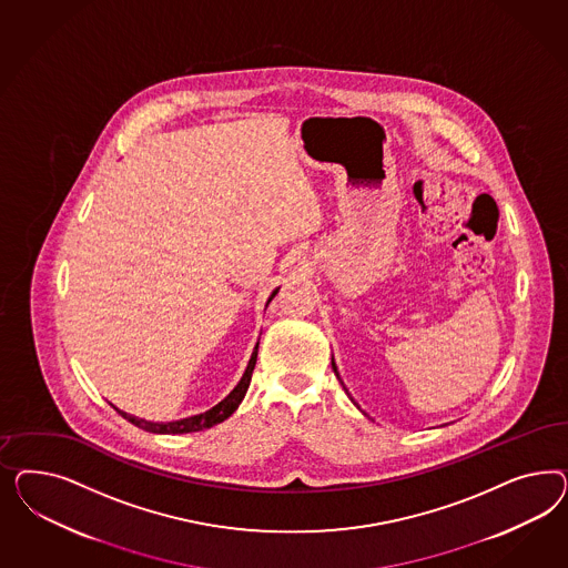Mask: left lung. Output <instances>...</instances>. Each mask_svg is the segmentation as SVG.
<instances>
[{
  "label": "left lung",
  "instance_id": "left-lung-1",
  "mask_svg": "<svg viewBox=\"0 0 568 568\" xmlns=\"http://www.w3.org/2000/svg\"><path fill=\"white\" fill-rule=\"evenodd\" d=\"M331 364H333V368H335V375H337V366H335V362L331 361ZM347 396H349V394H347Z\"/></svg>",
  "mask_w": 568,
  "mask_h": 568
}]
</instances>
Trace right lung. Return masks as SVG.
I'll use <instances>...</instances> for the list:
<instances>
[{"instance_id":"1","label":"right lung","mask_w":568,"mask_h":568,"mask_svg":"<svg viewBox=\"0 0 568 568\" xmlns=\"http://www.w3.org/2000/svg\"><path fill=\"white\" fill-rule=\"evenodd\" d=\"M278 287L275 292L271 293V297L266 300V306L273 302ZM260 344V342H258ZM258 344L252 352V358L245 366V373L240 378V383L235 385V389L229 394V396L221 399L216 406H212L210 410L202 414H195V416H187V418H181V420H171V423H154V420H145V418H138L133 414L122 413L116 406L114 410L121 414L122 418H126L129 423H133L135 427L143 430H150V433H158V435H179V433H195V430L210 429L219 423L226 420L231 414L235 413L240 408L241 399L245 397V392L250 387V381H252V373H254V366H256V358H258Z\"/></svg>"}]
</instances>
